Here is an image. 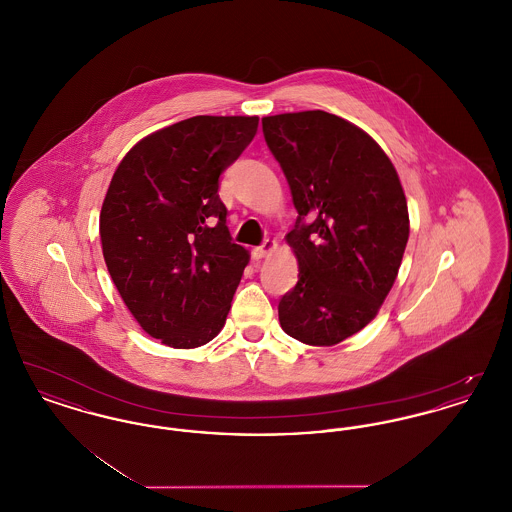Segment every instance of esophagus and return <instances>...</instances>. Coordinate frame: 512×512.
Instances as JSON below:
<instances>
[{
  "instance_id": "obj_1",
  "label": "esophagus",
  "mask_w": 512,
  "mask_h": 512,
  "mask_svg": "<svg viewBox=\"0 0 512 512\" xmlns=\"http://www.w3.org/2000/svg\"><path fill=\"white\" fill-rule=\"evenodd\" d=\"M274 249H276V242L274 240H265L259 247H253L251 255H253V259H265Z\"/></svg>"
}]
</instances>
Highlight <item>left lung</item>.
<instances>
[{"instance_id":"8db88e82","label":"left lung","mask_w":512,"mask_h":512,"mask_svg":"<svg viewBox=\"0 0 512 512\" xmlns=\"http://www.w3.org/2000/svg\"><path fill=\"white\" fill-rule=\"evenodd\" d=\"M270 153L290 184L297 220L286 236L299 265L282 295V330L334 345L376 317L409 240V211L388 155L366 132L326 111L263 119Z\"/></svg>"}]
</instances>
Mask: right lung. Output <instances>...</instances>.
Returning <instances> with one entry per match:
<instances>
[{"mask_svg":"<svg viewBox=\"0 0 512 512\" xmlns=\"http://www.w3.org/2000/svg\"><path fill=\"white\" fill-rule=\"evenodd\" d=\"M259 117L199 115L132 147L109 184L99 236L124 305L155 340H213L249 263L234 244L219 178L251 144Z\"/></svg>","mask_w":512,"mask_h":512,"instance_id":"add662e5","label":"right lung"}]
</instances>
